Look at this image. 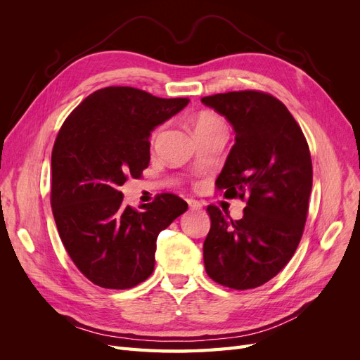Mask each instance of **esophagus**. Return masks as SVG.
<instances>
[{
    "mask_svg": "<svg viewBox=\"0 0 360 360\" xmlns=\"http://www.w3.org/2000/svg\"><path fill=\"white\" fill-rule=\"evenodd\" d=\"M188 204H189V209L191 210H200L201 207H202V204L200 201H197V200H188Z\"/></svg>",
    "mask_w": 360,
    "mask_h": 360,
    "instance_id": "34e87169",
    "label": "esophagus"
}]
</instances>
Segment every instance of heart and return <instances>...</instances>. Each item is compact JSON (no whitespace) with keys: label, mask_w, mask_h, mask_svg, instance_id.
Returning a JSON list of instances; mask_svg holds the SVG:
<instances>
[{"label":"heart","mask_w":360,"mask_h":360,"mask_svg":"<svg viewBox=\"0 0 360 360\" xmlns=\"http://www.w3.org/2000/svg\"><path fill=\"white\" fill-rule=\"evenodd\" d=\"M214 130H225L222 120L216 114H213L210 111H205L195 118V122H193L195 135L205 134V132H214ZM156 135H158V132L153 136H156Z\"/></svg>","instance_id":"b5f03b06"}]
</instances>
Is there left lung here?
Here are the masks:
<instances>
[{"label":"left lung","instance_id":"obj_1","mask_svg":"<svg viewBox=\"0 0 360 360\" xmlns=\"http://www.w3.org/2000/svg\"><path fill=\"white\" fill-rule=\"evenodd\" d=\"M201 102L236 132L216 186L226 198L248 200L238 221L207 207L205 271L224 287L255 288L276 276L299 246L312 189L309 147L287 106L267 93L231 91Z\"/></svg>","mask_w":360,"mask_h":360}]
</instances>
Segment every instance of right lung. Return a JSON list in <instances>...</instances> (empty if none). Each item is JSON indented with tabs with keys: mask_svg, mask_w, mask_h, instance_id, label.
<instances>
[{
	"mask_svg": "<svg viewBox=\"0 0 360 360\" xmlns=\"http://www.w3.org/2000/svg\"><path fill=\"white\" fill-rule=\"evenodd\" d=\"M188 103L106 86L63 123L51 159L52 213L69 257L93 284L126 290L146 281L155 269L159 233L188 210L172 193L135 210L120 192L148 167L151 130Z\"/></svg>",
	"mask_w": 360,
	"mask_h": 360,
	"instance_id": "obj_1",
	"label": "right lung"
}]
</instances>
